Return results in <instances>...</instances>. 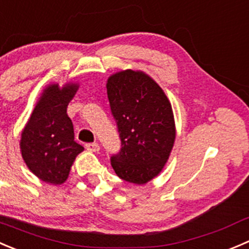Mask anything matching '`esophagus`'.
I'll list each match as a JSON object with an SVG mask.
<instances>
[{"mask_svg":"<svg viewBox=\"0 0 249 249\" xmlns=\"http://www.w3.org/2000/svg\"><path fill=\"white\" fill-rule=\"evenodd\" d=\"M86 149L90 152H99L100 151V146L98 142H89V144L86 145Z\"/></svg>","mask_w":249,"mask_h":249,"instance_id":"34e87169","label":"esophagus"}]
</instances>
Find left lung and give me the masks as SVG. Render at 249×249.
<instances>
[{
    "label": "left lung",
    "instance_id": "1",
    "mask_svg": "<svg viewBox=\"0 0 249 249\" xmlns=\"http://www.w3.org/2000/svg\"><path fill=\"white\" fill-rule=\"evenodd\" d=\"M107 89L122 142L112 168L128 183L145 185L161 173L173 150L177 129L171 102L142 70L112 73Z\"/></svg>",
    "mask_w": 249,
    "mask_h": 249
}]
</instances>
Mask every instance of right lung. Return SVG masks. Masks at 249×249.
I'll list each match as a JSON object with an SVG mask.
<instances>
[{
    "label": "right lung",
    "mask_w": 249,
    "mask_h": 249,
    "mask_svg": "<svg viewBox=\"0 0 249 249\" xmlns=\"http://www.w3.org/2000/svg\"><path fill=\"white\" fill-rule=\"evenodd\" d=\"M78 87V82L47 85L21 130L19 146L24 162L51 185L65 183L76 157L85 150L73 140L72 121L66 112Z\"/></svg>",
    "instance_id": "right-lung-1"
}]
</instances>
